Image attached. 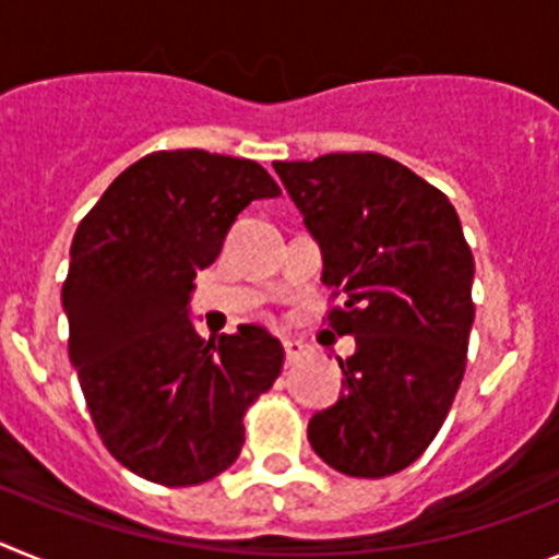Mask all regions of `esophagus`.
<instances>
[{"instance_id": "34e87169", "label": "esophagus", "mask_w": 559, "mask_h": 559, "mask_svg": "<svg viewBox=\"0 0 559 559\" xmlns=\"http://www.w3.org/2000/svg\"><path fill=\"white\" fill-rule=\"evenodd\" d=\"M283 347H285V358H288V364H299V360L308 355V347H305L302 341H296V338H285Z\"/></svg>"}]
</instances>
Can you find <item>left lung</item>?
<instances>
[{
  "label": "left lung",
  "mask_w": 559,
  "mask_h": 559,
  "mask_svg": "<svg viewBox=\"0 0 559 559\" xmlns=\"http://www.w3.org/2000/svg\"><path fill=\"white\" fill-rule=\"evenodd\" d=\"M276 176L322 246L328 324L355 335L344 394L313 414V451L344 476L383 478L423 456L467 367L473 263L442 190L380 153L276 162Z\"/></svg>",
  "instance_id": "1"
}]
</instances>
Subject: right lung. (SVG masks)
Segmentation results:
<instances>
[{
    "instance_id": "obj_1",
    "label": "right lung",
    "mask_w": 559,
    "mask_h": 559,
    "mask_svg": "<svg viewBox=\"0 0 559 559\" xmlns=\"http://www.w3.org/2000/svg\"><path fill=\"white\" fill-rule=\"evenodd\" d=\"M276 195L251 159L156 151L108 185L72 237L69 360L103 445L147 481L192 487L224 473L243 448L246 408L283 372L265 328L206 341L187 316L192 280L237 215Z\"/></svg>"
}]
</instances>
